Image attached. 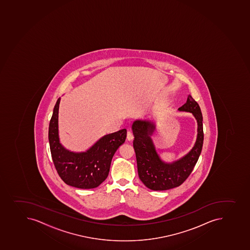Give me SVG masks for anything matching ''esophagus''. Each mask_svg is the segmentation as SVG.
<instances>
[{"label": "esophagus", "instance_id": "34e87169", "mask_svg": "<svg viewBox=\"0 0 250 250\" xmlns=\"http://www.w3.org/2000/svg\"><path fill=\"white\" fill-rule=\"evenodd\" d=\"M133 139V133H131L128 131V133H127V140L128 141H132Z\"/></svg>", "mask_w": 250, "mask_h": 250}]
</instances>
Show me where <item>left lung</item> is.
<instances>
[{"mask_svg": "<svg viewBox=\"0 0 250 250\" xmlns=\"http://www.w3.org/2000/svg\"><path fill=\"white\" fill-rule=\"evenodd\" d=\"M178 111L193 114L197 122V133L193 148L174 161H164L158 153L151 138L156 129L155 120L137 119L132 125L138 176L151 190H167L181 186L190 175L202 152L204 134L199 105L188 95L186 104Z\"/></svg>", "mask_w": 250, "mask_h": 250, "instance_id": "1", "label": "left lung"}]
</instances>
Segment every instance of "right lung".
<instances>
[{"mask_svg": "<svg viewBox=\"0 0 250 250\" xmlns=\"http://www.w3.org/2000/svg\"><path fill=\"white\" fill-rule=\"evenodd\" d=\"M61 97L57 100L48 128L51 154L57 172L68 186L75 188H96L109 173L112 157L125 142V128L103 136L85 151H72L60 140L58 127Z\"/></svg>", "mask_w": 250, "mask_h": 250, "instance_id": "1", "label": "right lung"}]
</instances>
